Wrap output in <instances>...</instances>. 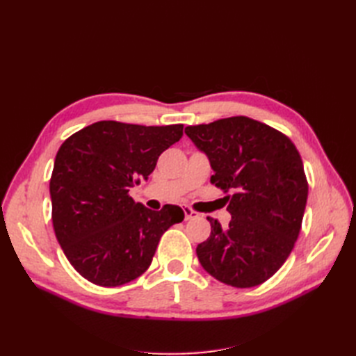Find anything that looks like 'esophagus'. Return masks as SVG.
I'll return each mask as SVG.
<instances>
[{"label":"esophagus","mask_w":356,"mask_h":356,"mask_svg":"<svg viewBox=\"0 0 356 356\" xmlns=\"http://www.w3.org/2000/svg\"><path fill=\"white\" fill-rule=\"evenodd\" d=\"M199 217V213L196 212V211H193L191 208H188V207H186L184 208V218L186 220H191V218H197Z\"/></svg>","instance_id":"obj_1"}]
</instances>
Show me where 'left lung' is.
Wrapping results in <instances>:
<instances>
[{
	"label": "left lung",
	"instance_id": "obj_1",
	"mask_svg": "<svg viewBox=\"0 0 356 356\" xmlns=\"http://www.w3.org/2000/svg\"><path fill=\"white\" fill-rule=\"evenodd\" d=\"M186 134L208 156L212 184L233 193L227 229L208 217L211 236L196 248L202 267L236 288L266 282L293 251L305 215L309 187L296 145L245 115L187 126Z\"/></svg>",
	"mask_w": 356,
	"mask_h": 356
}]
</instances>
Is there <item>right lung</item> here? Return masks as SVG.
Returning <instances> with one entry per match:
<instances>
[{
	"label": "right lung",
	"instance_id": "1",
	"mask_svg": "<svg viewBox=\"0 0 356 356\" xmlns=\"http://www.w3.org/2000/svg\"><path fill=\"white\" fill-rule=\"evenodd\" d=\"M182 127L104 120L60 145L50 178L53 229L71 266L89 282L118 286L141 276L161 234L184 220L175 204L152 211L129 196L179 141Z\"/></svg>",
	"mask_w": 356,
	"mask_h": 356
}]
</instances>
